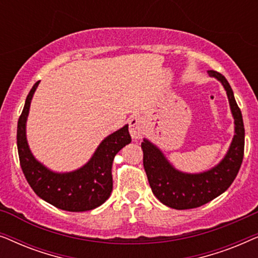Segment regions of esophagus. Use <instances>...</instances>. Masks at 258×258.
Instances as JSON below:
<instances>
[{
	"label": "esophagus",
	"instance_id": "esophagus-1",
	"mask_svg": "<svg viewBox=\"0 0 258 258\" xmlns=\"http://www.w3.org/2000/svg\"><path fill=\"white\" fill-rule=\"evenodd\" d=\"M146 132V124L142 117L140 116H133L129 119V133L134 140H139L143 136Z\"/></svg>",
	"mask_w": 258,
	"mask_h": 258
}]
</instances>
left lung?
<instances>
[{
  "instance_id": "left-lung-1",
  "label": "left lung",
  "mask_w": 258,
  "mask_h": 258,
  "mask_svg": "<svg viewBox=\"0 0 258 258\" xmlns=\"http://www.w3.org/2000/svg\"><path fill=\"white\" fill-rule=\"evenodd\" d=\"M208 74L222 83L227 91L231 114L235 119V135L227 155L210 170L200 174H186L175 169L163 153L148 141L141 143L143 165L153 194L160 202L172 209L184 210L199 208L223 194L241 168L244 155V124L230 84L222 74L209 70Z\"/></svg>"
}]
</instances>
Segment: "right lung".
I'll return each instance as SVG.
<instances>
[{
  "instance_id": "add662e5",
  "label": "right lung",
  "mask_w": 258,
  "mask_h": 258,
  "mask_svg": "<svg viewBox=\"0 0 258 258\" xmlns=\"http://www.w3.org/2000/svg\"><path fill=\"white\" fill-rule=\"evenodd\" d=\"M40 83L28 94L17 123V150L20 164L35 194L45 202L67 211H87L100 207L112 190L111 167L115 155L132 142L128 124L102 141L88 163L70 172H54L33 156L27 142L26 123L31 98Z\"/></svg>"
}]
</instances>
